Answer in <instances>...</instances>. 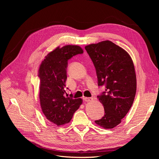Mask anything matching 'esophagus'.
Returning <instances> with one entry per match:
<instances>
[{
  "label": "esophagus",
  "instance_id": "1",
  "mask_svg": "<svg viewBox=\"0 0 159 159\" xmlns=\"http://www.w3.org/2000/svg\"><path fill=\"white\" fill-rule=\"evenodd\" d=\"M84 100L85 101V102H90V101H91V100H93V98H87V97H85V98H84Z\"/></svg>",
  "mask_w": 159,
  "mask_h": 159
}]
</instances>
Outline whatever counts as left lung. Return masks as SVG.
<instances>
[{
	"mask_svg": "<svg viewBox=\"0 0 159 159\" xmlns=\"http://www.w3.org/2000/svg\"><path fill=\"white\" fill-rule=\"evenodd\" d=\"M85 49L95 66L98 86L105 88V91L98 96L105 114L95 122L104 129H112L121 122L135 97L133 62L125 50L109 40L86 46Z\"/></svg>",
	"mask_w": 159,
	"mask_h": 159,
	"instance_id": "1",
	"label": "left lung"
}]
</instances>
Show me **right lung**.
<instances>
[{
	"instance_id": "1",
	"label": "right lung",
	"mask_w": 159,
	"mask_h": 159,
	"mask_svg": "<svg viewBox=\"0 0 159 159\" xmlns=\"http://www.w3.org/2000/svg\"><path fill=\"white\" fill-rule=\"evenodd\" d=\"M83 53L78 46L57 47L46 56L40 66L41 108L47 119L57 126L69 123L82 103L81 99L66 96V81L68 60Z\"/></svg>"
}]
</instances>
